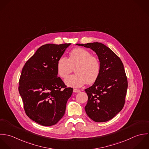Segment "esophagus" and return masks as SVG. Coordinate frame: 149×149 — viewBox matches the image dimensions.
Here are the masks:
<instances>
[{"label":"esophagus","instance_id":"34e87169","mask_svg":"<svg viewBox=\"0 0 149 149\" xmlns=\"http://www.w3.org/2000/svg\"><path fill=\"white\" fill-rule=\"evenodd\" d=\"M73 91L74 93H78V92H80L81 90L79 89H74L73 90Z\"/></svg>","mask_w":149,"mask_h":149}]
</instances>
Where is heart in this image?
Instances as JSON below:
<instances>
[{
    "label": "heart",
    "instance_id": "heart-1",
    "mask_svg": "<svg viewBox=\"0 0 149 149\" xmlns=\"http://www.w3.org/2000/svg\"><path fill=\"white\" fill-rule=\"evenodd\" d=\"M75 67L74 71L76 74L64 80L67 86L72 88L81 87L86 82L88 84L95 82L101 70L99 59L92 56L88 51L81 48L71 51L68 58L63 56L58 61L57 70L61 78L67 77Z\"/></svg>",
    "mask_w": 149,
    "mask_h": 149
}]
</instances>
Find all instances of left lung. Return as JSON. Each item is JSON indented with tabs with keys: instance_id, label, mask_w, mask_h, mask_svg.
I'll return each instance as SVG.
<instances>
[{
	"instance_id": "obj_1",
	"label": "left lung",
	"mask_w": 149,
	"mask_h": 149,
	"mask_svg": "<svg viewBox=\"0 0 149 149\" xmlns=\"http://www.w3.org/2000/svg\"><path fill=\"white\" fill-rule=\"evenodd\" d=\"M76 45L92 49L101 64L97 79L85 90L88 96L85 107L86 113L95 122L107 121L113 118L124 105L128 82L123 64L109 48L102 43Z\"/></svg>"
}]
</instances>
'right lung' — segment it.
Masks as SVG:
<instances>
[{
  "label": "right lung",
  "instance_id": "1",
  "mask_svg": "<svg viewBox=\"0 0 149 149\" xmlns=\"http://www.w3.org/2000/svg\"><path fill=\"white\" fill-rule=\"evenodd\" d=\"M71 44L40 47L24 66L19 93L26 115L44 126L56 124L65 113L73 89L58 76L57 63Z\"/></svg>",
  "mask_w": 149,
  "mask_h": 149
}]
</instances>
